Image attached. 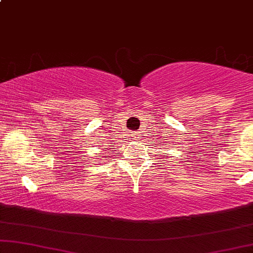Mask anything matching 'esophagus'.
<instances>
[{
    "instance_id": "1",
    "label": "esophagus",
    "mask_w": 253,
    "mask_h": 253,
    "mask_svg": "<svg viewBox=\"0 0 253 253\" xmlns=\"http://www.w3.org/2000/svg\"><path fill=\"white\" fill-rule=\"evenodd\" d=\"M136 133H138V132H136ZM135 135H138V134H135Z\"/></svg>"
}]
</instances>
